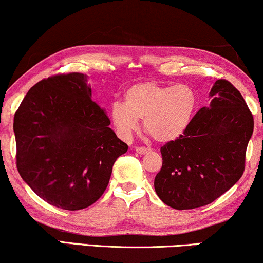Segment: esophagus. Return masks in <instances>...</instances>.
I'll return each instance as SVG.
<instances>
[{
	"label": "esophagus",
	"instance_id": "1",
	"mask_svg": "<svg viewBox=\"0 0 263 263\" xmlns=\"http://www.w3.org/2000/svg\"><path fill=\"white\" fill-rule=\"evenodd\" d=\"M135 151H136V152H138L139 154H146V153L151 152V149H149V148H146V147H136Z\"/></svg>",
	"mask_w": 263,
	"mask_h": 263
}]
</instances>
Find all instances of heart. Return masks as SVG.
I'll return each instance as SVG.
<instances>
[{
	"label": "heart",
	"instance_id": "obj_1",
	"mask_svg": "<svg viewBox=\"0 0 263 263\" xmlns=\"http://www.w3.org/2000/svg\"><path fill=\"white\" fill-rule=\"evenodd\" d=\"M197 106L192 86L140 82L124 93V103L110 107V120L118 136L129 141L143 120V128L158 142H171L184 134Z\"/></svg>",
	"mask_w": 263,
	"mask_h": 263
}]
</instances>
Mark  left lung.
Masks as SVG:
<instances>
[{"mask_svg":"<svg viewBox=\"0 0 263 263\" xmlns=\"http://www.w3.org/2000/svg\"><path fill=\"white\" fill-rule=\"evenodd\" d=\"M210 97L211 103L197 111L184 134L160 148L163 165L154 189L175 210L210 204L243 175L253 115L228 80L215 81Z\"/></svg>","mask_w":263,"mask_h":263,"instance_id":"left-lung-1","label":"left lung"}]
</instances>
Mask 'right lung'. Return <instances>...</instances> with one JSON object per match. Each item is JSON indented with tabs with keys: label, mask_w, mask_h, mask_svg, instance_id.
<instances>
[{
	"label": "right lung",
	"mask_w": 263,
	"mask_h": 263,
	"mask_svg": "<svg viewBox=\"0 0 263 263\" xmlns=\"http://www.w3.org/2000/svg\"><path fill=\"white\" fill-rule=\"evenodd\" d=\"M92 100L87 75L60 74L35 84L14 116L21 178L52 206H91L109 184L115 161L128 151Z\"/></svg>",
	"instance_id": "add662e5"
}]
</instances>
